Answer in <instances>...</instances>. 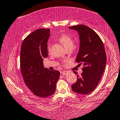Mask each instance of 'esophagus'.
Segmentation results:
<instances>
[{"label":"esophagus","instance_id":"obj_1","mask_svg":"<svg viewBox=\"0 0 120 120\" xmlns=\"http://www.w3.org/2000/svg\"><path fill=\"white\" fill-rule=\"evenodd\" d=\"M60 74L63 75H65L68 74V72L66 71H61L60 72Z\"/></svg>","mask_w":120,"mask_h":120}]
</instances>
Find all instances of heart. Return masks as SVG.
Returning a JSON list of instances; mask_svg holds the SVG:
<instances>
[{"label":"heart","mask_w":120,"mask_h":120,"mask_svg":"<svg viewBox=\"0 0 120 120\" xmlns=\"http://www.w3.org/2000/svg\"><path fill=\"white\" fill-rule=\"evenodd\" d=\"M59 40L62 43V45H64L66 49H68L70 48H73V45H74V42L72 38L69 37V36L66 35H62L60 36L59 38ZM50 44H48V49L50 50Z\"/></svg>","instance_id":"obj_1"}]
</instances>
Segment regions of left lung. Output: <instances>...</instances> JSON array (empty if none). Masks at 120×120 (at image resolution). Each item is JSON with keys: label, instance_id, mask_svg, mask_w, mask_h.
Instances as JSON below:
<instances>
[{"label": "left lung", "instance_id": "obj_1", "mask_svg": "<svg viewBox=\"0 0 120 120\" xmlns=\"http://www.w3.org/2000/svg\"><path fill=\"white\" fill-rule=\"evenodd\" d=\"M69 28L78 33L80 45L75 61L84 66L81 76L77 75L76 82L72 85V90L86 94L95 90L104 72L107 60L104 45L98 35L86 26H73Z\"/></svg>", "mask_w": 120, "mask_h": 120}]
</instances>
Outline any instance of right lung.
<instances>
[{
  "label": "right lung",
  "instance_id": "right-lung-1",
  "mask_svg": "<svg viewBox=\"0 0 120 120\" xmlns=\"http://www.w3.org/2000/svg\"><path fill=\"white\" fill-rule=\"evenodd\" d=\"M50 29L35 30L25 38L20 51V68L24 82L36 96L47 98L56 91L60 72L50 71L43 66L47 57V42Z\"/></svg>",
  "mask_w": 120,
  "mask_h": 120
}]
</instances>
